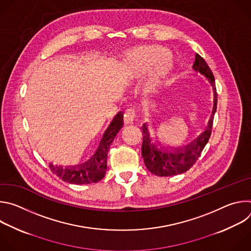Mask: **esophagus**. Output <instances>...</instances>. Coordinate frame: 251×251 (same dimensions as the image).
I'll return each instance as SVG.
<instances>
[{"instance_id": "1", "label": "esophagus", "mask_w": 251, "mask_h": 251, "mask_svg": "<svg viewBox=\"0 0 251 251\" xmlns=\"http://www.w3.org/2000/svg\"><path fill=\"white\" fill-rule=\"evenodd\" d=\"M137 118V113L135 111L134 108H128L126 111H125V114H124V120L126 122V124H132L134 123L135 119Z\"/></svg>"}]
</instances>
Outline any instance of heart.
Returning a JSON list of instances; mask_svg holds the SVG:
<instances>
[{
    "instance_id": "heart-1",
    "label": "heart",
    "mask_w": 251,
    "mask_h": 251,
    "mask_svg": "<svg viewBox=\"0 0 251 251\" xmlns=\"http://www.w3.org/2000/svg\"><path fill=\"white\" fill-rule=\"evenodd\" d=\"M125 76L134 79L148 70L141 86L146 93L156 92L162 85L172 66L167 50L158 47H139L124 51L120 59Z\"/></svg>"
}]
</instances>
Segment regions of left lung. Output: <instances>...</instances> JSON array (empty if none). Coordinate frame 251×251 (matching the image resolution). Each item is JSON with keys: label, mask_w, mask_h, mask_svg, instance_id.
<instances>
[{"label": "left lung", "mask_w": 251, "mask_h": 251, "mask_svg": "<svg viewBox=\"0 0 251 251\" xmlns=\"http://www.w3.org/2000/svg\"><path fill=\"white\" fill-rule=\"evenodd\" d=\"M193 70L196 74L206 78L207 83L212 91V110L205 129L193 141L189 142L183 147H168L160 141L157 135L151 137L148 124L142 126L143 143H142V157L147 169L154 175L159 176H171L178 174H183L190 170L200 157L201 151L205 147L206 143L211 134L212 121L214 113L217 111L218 94L216 82L211 70L205 60L200 55L196 54L193 64ZM154 131L156 128L152 127ZM154 142H153L152 141Z\"/></svg>", "instance_id": "left-lung-1"}]
</instances>
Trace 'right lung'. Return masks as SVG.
Wrapping results in <instances>:
<instances>
[{
	"label": "right lung",
	"instance_id": "add662e5",
	"mask_svg": "<svg viewBox=\"0 0 251 251\" xmlns=\"http://www.w3.org/2000/svg\"><path fill=\"white\" fill-rule=\"evenodd\" d=\"M123 112H118L102 135L99 145L86 162L76 166H57L52 163L50 168L62 181L75 185L97 183L104 177L107 170V154L114 138L123 127Z\"/></svg>",
	"mask_w": 251,
	"mask_h": 251
}]
</instances>
